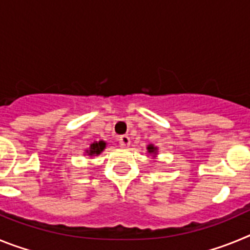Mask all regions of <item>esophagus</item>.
Wrapping results in <instances>:
<instances>
[{"instance_id":"1","label":"esophagus","mask_w":250,"mask_h":250,"mask_svg":"<svg viewBox=\"0 0 250 250\" xmlns=\"http://www.w3.org/2000/svg\"><path fill=\"white\" fill-rule=\"evenodd\" d=\"M119 143H120V144H121V146L127 147L130 145V143H131V141H130L129 136H127V135H123V136H120V139H119Z\"/></svg>"}]
</instances>
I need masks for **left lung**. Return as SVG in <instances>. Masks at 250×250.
I'll return each mask as SVG.
<instances>
[{"instance_id":"1","label":"left lung","mask_w":250,"mask_h":250,"mask_svg":"<svg viewBox=\"0 0 250 250\" xmlns=\"http://www.w3.org/2000/svg\"><path fill=\"white\" fill-rule=\"evenodd\" d=\"M146 149H147V152H149V154H152V156H156V154H158V147L154 146L152 144L147 145Z\"/></svg>"}]
</instances>
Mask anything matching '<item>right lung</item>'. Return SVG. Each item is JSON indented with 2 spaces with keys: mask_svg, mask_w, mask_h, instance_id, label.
I'll use <instances>...</instances> for the list:
<instances>
[{
  "mask_svg": "<svg viewBox=\"0 0 250 250\" xmlns=\"http://www.w3.org/2000/svg\"><path fill=\"white\" fill-rule=\"evenodd\" d=\"M106 147V143L105 141H95L90 145V149L86 150V154L89 156H98L100 155V152L104 151V149Z\"/></svg>",
  "mask_w": 250,
  "mask_h": 250,
  "instance_id": "1",
  "label": "right lung"
}]
</instances>
